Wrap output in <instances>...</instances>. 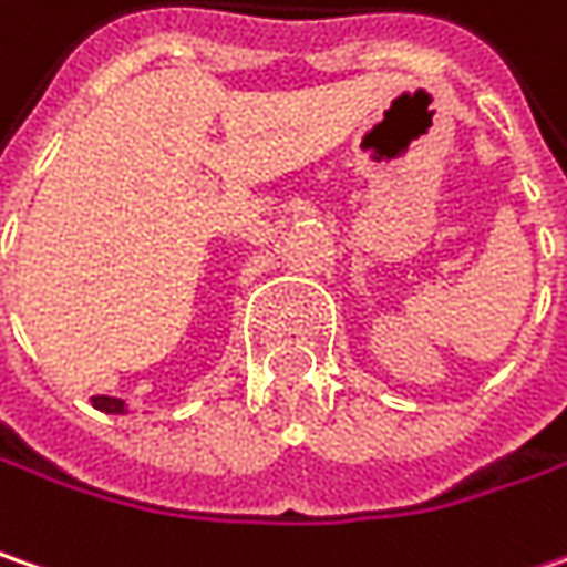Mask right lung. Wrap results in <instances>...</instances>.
Returning <instances> with one entry per match:
<instances>
[{
  "mask_svg": "<svg viewBox=\"0 0 567 567\" xmlns=\"http://www.w3.org/2000/svg\"><path fill=\"white\" fill-rule=\"evenodd\" d=\"M95 409L104 411V414H127V399H117V395H95L92 399Z\"/></svg>",
  "mask_w": 567,
  "mask_h": 567,
  "instance_id": "obj_1",
  "label": "right lung"
}]
</instances>
